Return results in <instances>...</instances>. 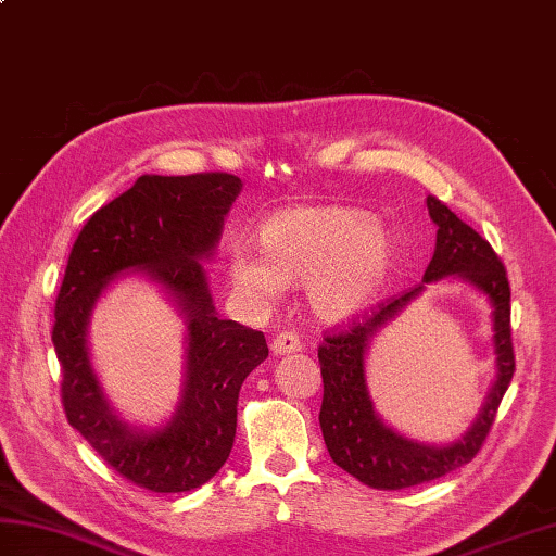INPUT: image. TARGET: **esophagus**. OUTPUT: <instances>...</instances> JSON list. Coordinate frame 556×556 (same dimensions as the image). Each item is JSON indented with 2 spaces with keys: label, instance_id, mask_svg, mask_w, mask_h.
Returning <instances> with one entry per match:
<instances>
[{
  "label": "esophagus",
  "instance_id": "1",
  "mask_svg": "<svg viewBox=\"0 0 556 556\" xmlns=\"http://www.w3.org/2000/svg\"><path fill=\"white\" fill-rule=\"evenodd\" d=\"M271 353H275V356H287V353H296V351H301L303 349V344H301V339H299V334H293V332H281V334H277L275 339H271Z\"/></svg>",
  "mask_w": 556,
  "mask_h": 556
}]
</instances>
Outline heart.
Returning <instances> with one entry per match:
<instances>
[{
    "instance_id": "obj_1",
    "label": "heart",
    "mask_w": 556,
    "mask_h": 556,
    "mask_svg": "<svg viewBox=\"0 0 556 556\" xmlns=\"http://www.w3.org/2000/svg\"><path fill=\"white\" fill-rule=\"evenodd\" d=\"M260 257L233 251L229 277L245 299L269 303L281 287H303L320 320H346L380 289L392 265V239L368 212L341 205H299L260 224Z\"/></svg>"
}]
</instances>
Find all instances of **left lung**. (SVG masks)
<instances>
[{
  "label": "left lung",
  "mask_w": 556,
  "mask_h": 556,
  "mask_svg": "<svg viewBox=\"0 0 556 556\" xmlns=\"http://www.w3.org/2000/svg\"><path fill=\"white\" fill-rule=\"evenodd\" d=\"M430 217L437 224L434 255L422 281L460 277L480 289L494 305V353H497V382L488 396L478 420L458 442L428 446L396 434L377 418L365 387V349L377 329L422 291V285L377 303L370 313L349 325H337L323 337L317 349L323 370L320 428L327 452L339 468H344L363 485L375 490H404L442 478L470 464L485 444L490 428L516 370L511 341V287L506 269L494 248L482 236L458 219L440 198L428 195Z\"/></svg>",
  "instance_id": "8db88e82"
}]
</instances>
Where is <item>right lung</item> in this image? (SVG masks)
<instances>
[{
  "mask_svg": "<svg viewBox=\"0 0 556 556\" xmlns=\"http://www.w3.org/2000/svg\"><path fill=\"white\" fill-rule=\"evenodd\" d=\"M239 191V176L224 172L140 176L86 222L59 287L52 341L66 420L104 464L150 492H188L217 473L233 446L241 384L269 353L263 332L215 313L200 265L215 251ZM124 268L146 270L167 288L189 325L182 406L155 433L128 429L113 416L87 358L91 305Z\"/></svg>",
  "mask_w": 556,
  "mask_h": 556,
  "instance_id": "right-lung-1",
  "label": "right lung"
}]
</instances>
